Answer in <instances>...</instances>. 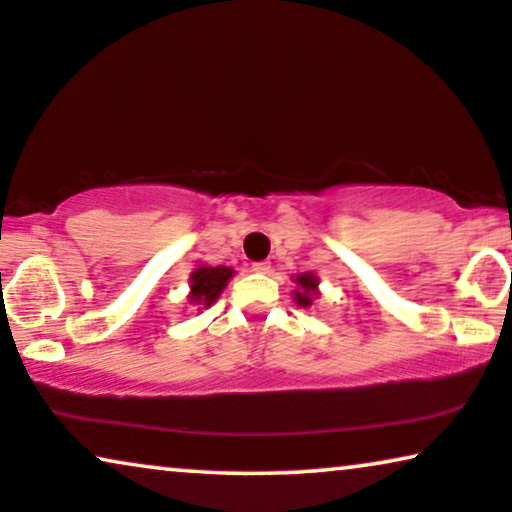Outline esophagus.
<instances>
[{
    "label": "esophagus",
    "instance_id": "1",
    "mask_svg": "<svg viewBox=\"0 0 512 512\" xmlns=\"http://www.w3.org/2000/svg\"><path fill=\"white\" fill-rule=\"evenodd\" d=\"M252 271H255V274H269V271H271V262H267V260L255 262V264H252Z\"/></svg>",
    "mask_w": 512,
    "mask_h": 512
}]
</instances>
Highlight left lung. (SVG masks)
<instances>
[{
	"label": "left lung",
	"mask_w": 512,
	"mask_h": 512,
	"mask_svg": "<svg viewBox=\"0 0 512 512\" xmlns=\"http://www.w3.org/2000/svg\"><path fill=\"white\" fill-rule=\"evenodd\" d=\"M295 281L299 283V292H295L297 295V302L302 306H311V299L318 295V278L311 276V274H302L297 276Z\"/></svg>",
	"instance_id": "1"
}]
</instances>
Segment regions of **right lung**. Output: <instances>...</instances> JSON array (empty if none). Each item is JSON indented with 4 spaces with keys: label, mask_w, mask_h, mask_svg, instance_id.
<instances>
[{
    "label": "right lung",
    "mask_w": 512,
    "mask_h": 512,
    "mask_svg": "<svg viewBox=\"0 0 512 512\" xmlns=\"http://www.w3.org/2000/svg\"><path fill=\"white\" fill-rule=\"evenodd\" d=\"M234 271L229 267H199L192 274V302L210 306L220 297V292L227 288L229 278Z\"/></svg>",
    "instance_id": "right-lung-1"
}]
</instances>
